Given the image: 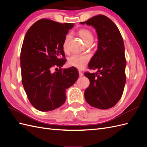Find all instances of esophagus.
I'll list each match as a JSON object with an SVG mask.
<instances>
[{"label":"esophagus","instance_id":"1","mask_svg":"<svg viewBox=\"0 0 147 147\" xmlns=\"http://www.w3.org/2000/svg\"><path fill=\"white\" fill-rule=\"evenodd\" d=\"M78 72H79V76H80V77H82L83 75V72H82V71L79 70Z\"/></svg>","mask_w":147,"mask_h":147}]
</instances>
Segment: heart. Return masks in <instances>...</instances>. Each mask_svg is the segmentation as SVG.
Listing matches in <instances>:
<instances>
[{
    "mask_svg": "<svg viewBox=\"0 0 147 147\" xmlns=\"http://www.w3.org/2000/svg\"><path fill=\"white\" fill-rule=\"evenodd\" d=\"M78 35L82 38L83 41L86 44L88 42H92L94 36L91 31L87 29H81L78 31ZM70 38V35H67L63 43V49L64 51L67 50L68 42ZM89 60L90 57L88 55H73L71 56L68 61V64L70 66L74 67L78 69H82L84 68Z\"/></svg>",
    "mask_w": 147,
    "mask_h": 147,
    "instance_id": "heart-1",
    "label": "heart"
}]
</instances>
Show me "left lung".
I'll return each mask as SVG.
<instances>
[{
    "mask_svg": "<svg viewBox=\"0 0 147 147\" xmlns=\"http://www.w3.org/2000/svg\"><path fill=\"white\" fill-rule=\"evenodd\" d=\"M80 24L94 27L98 38L97 50L88 64L89 69L97 71L84 74L90 82L84 98L94 107L110 109L121 99L126 83V61L122 36L116 24L104 15L95 16Z\"/></svg>",
    "mask_w": 147,
    "mask_h": 147,
    "instance_id": "left-lung-1",
    "label": "left lung"
}]
</instances>
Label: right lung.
<instances>
[{
    "label": "right lung",
    "mask_w": 147,
    "mask_h": 147,
    "mask_svg": "<svg viewBox=\"0 0 147 147\" xmlns=\"http://www.w3.org/2000/svg\"><path fill=\"white\" fill-rule=\"evenodd\" d=\"M74 25L42 19L26 34L20 55L22 83L30 104L38 110L48 112L63 105L66 90L78 78L74 67L61 69L66 62L64 40ZM53 66L60 69L53 72Z\"/></svg>",
    "instance_id": "right-lung-1"
}]
</instances>
